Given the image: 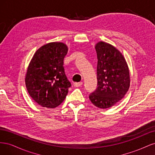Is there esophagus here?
<instances>
[{
	"label": "esophagus",
	"mask_w": 155,
	"mask_h": 155,
	"mask_svg": "<svg viewBox=\"0 0 155 155\" xmlns=\"http://www.w3.org/2000/svg\"><path fill=\"white\" fill-rule=\"evenodd\" d=\"M83 85V83L82 82H79V83H74V85L76 87H81Z\"/></svg>",
	"instance_id": "obj_1"
}]
</instances>
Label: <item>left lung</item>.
Masks as SVG:
<instances>
[{
    "instance_id": "1",
    "label": "left lung",
    "mask_w": 155,
    "mask_h": 155,
    "mask_svg": "<svg viewBox=\"0 0 155 155\" xmlns=\"http://www.w3.org/2000/svg\"><path fill=\"white\" fill-rule=\"evenodd\" d=\"M95 48L97 87L89 95V99L94 105L105 109L120 101L128 91L129 70L123 55L114 46L100 41Z\"/></svg>"
}]
</instances>
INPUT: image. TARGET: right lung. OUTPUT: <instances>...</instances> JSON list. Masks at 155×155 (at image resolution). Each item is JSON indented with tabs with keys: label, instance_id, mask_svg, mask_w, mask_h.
<instances>
[{
	"label": "right lung",
	"instance_id": "obj_1",
	"mask_svg": "<svg viewBox=\"0 0 155 155\" xmlns=\"http://www.w3.org/2000/svg\"><path fill=\"white\" fill-rule=\"evenodd\" d=\"M67 51L66 45L54 42L41 46L33 56L26 74V87L32 99L42 107L52 109L59 105L71 87L63 67Z\"/></svg>",
	"mask_w": 155,
	"mask_h": 155
}]
</instances>
